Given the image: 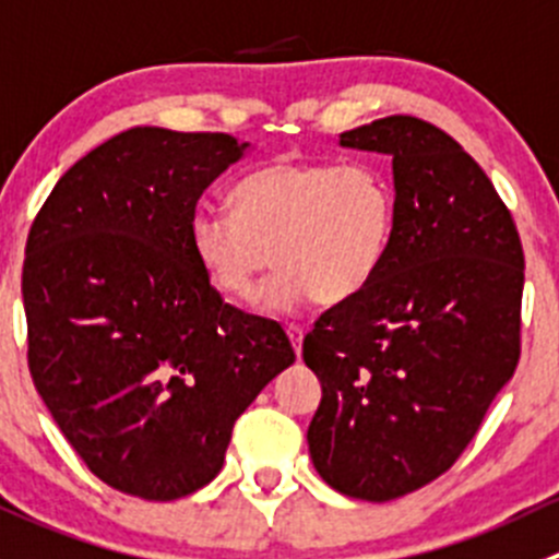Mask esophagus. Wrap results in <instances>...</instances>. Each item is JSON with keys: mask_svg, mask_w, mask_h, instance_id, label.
Wrapping results in <instances>:
<instances>
[{"mask_svg": "<svg viewBox=\"0 0 559 559\" xmlns=\"http://www.w3.org/2000/svg\"><path fill=\"white\" fill-rule=\"evenodd\" d=\"M286 335H289L292 346H295L297 357H300V352H302V335H306V330H302L300 324H289V328H286Z\"/></svg>", "mask_w": 559, "mask_h": 559, "instance_id": "esophagus-1", "label": "esophagus"}]
</instances>
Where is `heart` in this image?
I'll list each match as a JSON object with an SVG mask.
<instances>
[{
	"instance_id": "obj_1",
	"label": "heart",
	"mask_w": 559,
	"mask_h": 559,
	"mask_svg": "<svg viewBox=\"0 0 559 559\" xmlns=\"http://www.w3.org/2000/svg\"><path fill=\"white\" fill-rule=\"evenodd\" d=\"M231 199L235 213L213 204L193 210L191 253L210 284L237 302H251L278 262L262 297L267 311L360 295L393 242V186L366 160L275 158L242 177Z\"/></svg>"
}]
</instances>
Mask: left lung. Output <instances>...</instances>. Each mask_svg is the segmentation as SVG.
I'll return each mask as SVG.
<instances>
[{
    "mask_svg": "<svg viewBox=\"0 0 559 559\" xmlns=\"http://www.w3.org/2000/svg\"><path fill=\"white\" fill-rule=\"evenodd\" d=\"M338 144L393 158L395 226L377 278L302 338L322 382L308 451L335 491L388 502L453 467L516 371L524 253L489 177L435 124L395 114Z\"/></svg>",
    "mask_w": 559,
    "mask_h": 559,
    "instance_id": "1",
    "label": "left lung"
}]
</instances>
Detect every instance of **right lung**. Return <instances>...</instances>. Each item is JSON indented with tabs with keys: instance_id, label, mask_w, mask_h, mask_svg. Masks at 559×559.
<instances>
[{
	"instance_id": "right-lung-1",
	"label": "right lung",
	"mask_w": 559,
	"mask_h": 559,
	"mask_svg": "<svg viewBox=\"0 0 559 559\" xmlns=\"http://www.w3.org/2000/svg\"><path fill=\"white\" fill-rule=\"evenodd\" d=\"M248 147L122 130L59 177L26 237L29 373L86 467L124 495L207 486L237 417L295 362L281 324L221 300L188 242L199 197Z\"/></svg>"
}]
</instances>
